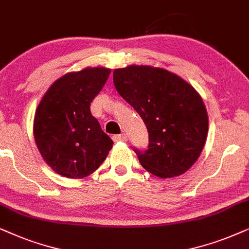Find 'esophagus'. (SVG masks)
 <instances>
[{
	"instance_id": "1",
	"label": "esophagus",
	"mask_w": 249,
	"mask_h": 249,
	"mask_svg": "<svg viewBox=\"0 0 249 249\" xmlns=\"http://www.w3.org/2000/svg\"><path fill=\"white\" fill-rule=\"evenodd\" d=\"M114 141L115 142H122V141H126L127 137L126 134H118V135H114Z\"/></svg>"
}]
</instances>
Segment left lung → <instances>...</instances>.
<instances>
[{
  "mask_svg": "<svg viewBox=\"0 0 249 249\" xmlns=\"http://www.w3.org/2000/svg\"><path fill=\"white\" fill-rule=\"evenodd\" d=\"M112 77L116 90L147 126L148 149H134L140 164L160 178L184 174L207 139L208 116L199 93L180 76L152 66L115 69Z\"/></svg>",
  "mask_w": 249,
  "mask_h": 249,
  "instance_id": "obj_1",
  "label": "left lung"
}]
</instances>
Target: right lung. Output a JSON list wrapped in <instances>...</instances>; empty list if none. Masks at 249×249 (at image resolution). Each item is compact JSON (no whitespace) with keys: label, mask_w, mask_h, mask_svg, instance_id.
<instances>
[{"label":"right lung","mask_w":249,"mask_h":249,"mask_svg":"<svg viewBox=\"0 0 249 249\" xmlns=\"http://www.w3.org/2000/svg\"><path fill=\"white\" fill-rule=\"evenodd\" d=\"M110 71L88 67L67 72L50 86L37 106L34 139L44 161L57 174L69 178L88 177L112 148L114 142L90 110Z\"/></svg>","instance_id":"right-lung-1"}]
</instances>
